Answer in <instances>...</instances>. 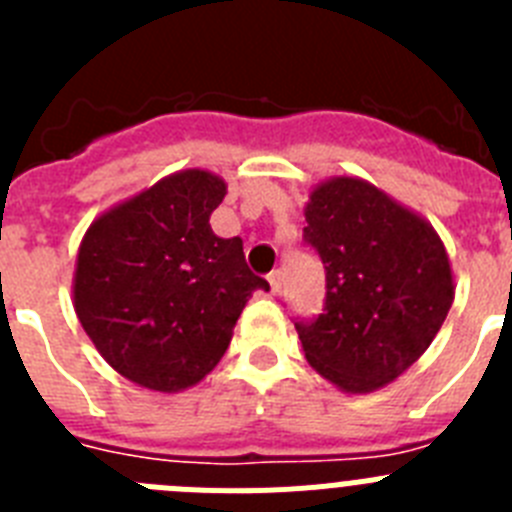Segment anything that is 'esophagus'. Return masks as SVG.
<instances>
[{
    "label": "esophagus",
    "instance_id": "esophagus-1",
    "mask_svg": "<svg viewBox=\"0 0 512 512\" xmlns=\"http://www.w3.org/2000/svg\"><path fill=\"white\" fill-rule=\"evenodd\" d=\"M269 287H271V292H274V295H279V292H282V271H271Z\"/></svg>",
    "mask_w": 512,
    "mask_h": 512
}]
</instances>
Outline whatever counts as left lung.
Wrapping results in <instances>:
<instances>
[{
  "instance_id": "left-lung-1",
  "label": "left lung",
  "mask_w": 512,
  "mask_h": 512,
  "mask_svg": "<svg viewBox=\"0 0 512 512\" xmlns=\"http://www.w3.org/2000/svg\"><path fill=\"white\" fill-rule=\"evenodd\" d=\"M305 243L325 266V310L295 323L307 364L346 395L395 382L425 354L454 302L433 225L359 176L310 192Z\"/></svg>"
}]
</instances>
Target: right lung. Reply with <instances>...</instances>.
<instances>
[{"label":"right lung","mask_w":512,"mask_h":512,"mask_svg":"<svg viewBox=\"0 0 512 512\" xmlns=\"http://www.w3.org/2000/svg\"><path fill=\"white\" fill-rule=\"evenodd\" d=\"M228 184L184 169L110 207L81 238L74 310L102 359L153 392H182L228 351L248 297L269 282L241 238L212 233Z\"/></svg>","instance_id":"right-lung-1"}]
</instances>
